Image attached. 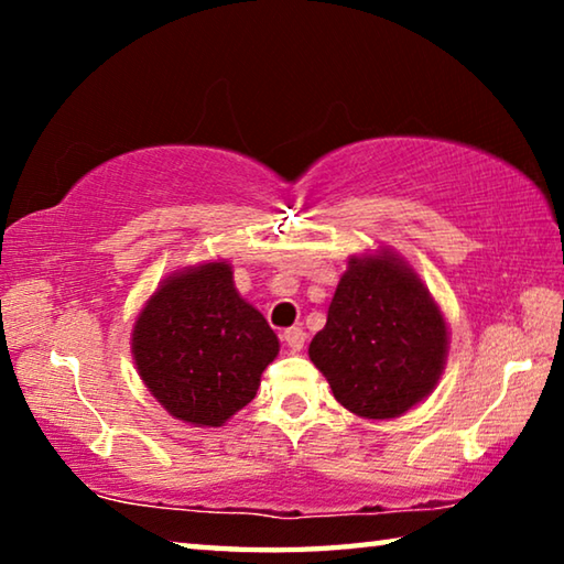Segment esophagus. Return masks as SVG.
<instances>
[{
	"instance_id": "obj_1",
	"label": "esophagus",
	"mask_w": 564,
	"mask_h": 564,
	"mask_svg": "<svg viewBox=\"0 0 564 564\" xmlns=\"http://www.w3.org/2000/svg\"><path fill=\"white\" fill-rule=\"evenodd\" d=\"M283 340H285V346L291 348V352H299V350H303L305 333H303V328H289V330H283Z\"/></svg>"
}]
</instances>
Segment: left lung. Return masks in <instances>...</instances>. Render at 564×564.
Segmentation results:
<instances>
[{
	"label": "left lung",
	"instance_id": "1",
	"mask_svg": "<svg viewBox=\"0 0 564 564\" xmlns=\"http://www.w3.org/2000/svg\"><path fill=\"white\" fill-rule=\"evenodd\" d=\"M308 356L343 408L390 420L435 390L447 358V323L420 275L380 248L350 256Z\"/></svg>",
	"mask_w": 564,
	"mask_h": 564
}]
</instances>
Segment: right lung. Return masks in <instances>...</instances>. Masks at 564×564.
I'll return each instance as SVG.
<instances>
[{
    "label": "right lung",
    "mask_w": 564,
    "mask_h": 564,
    "mask_svg": "<svg viewBox=\"0 0 564 564\" xmlns=\"http://www.w3.org/2000/svg\"><path fill=\"white\" fill-rule=\"evenodd\" d=\"M279 348L269 323L236 291L228 261L171 273L131 330V356L151 395L196 427L224 425L251 403Z\"/></svg>",
    "instance_id": "1"
}]
</instances>
